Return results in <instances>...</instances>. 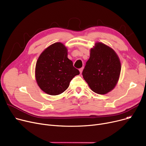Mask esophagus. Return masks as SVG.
Wrapping results in <instances>:
<instances>
[{"label": "esophagus", "mask_w": 146, "mask_h": 146, "mask_svg": "<svg viewBox=\"0 0 146 146\" xmlns=\"http://www.w3.org/2000/svg\"><path fill=\"white\" fill-rule=\"evenodd\" d=\"M83 70V67H82L81 68H80V69H79V71H80V73H82Z\"/></svg>", "instance_id": "esophagus-1"}]
</instances>
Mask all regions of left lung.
Returning a JSON list of instances; mask_svg holds the SVG:
<instances>
[{
  "mask_svg": "<svg viewBox=\"0 0 146 146\" xmlns=\"http://www.w3.org/2000/svg\"><path fill=\"white\" fill-rule=\"evenodd\" d=\"M121 66L117 53L102 42L91 48L82 75L94 92L104 95L110 92L118 81Z\"/></svg>",
  "mask_w": 146,
  "mask_h": 146,
  "instance_id": "8db88e82",
  "label": "left lung"
}]
</instances>
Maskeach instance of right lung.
Masks as SVG:
<instances>
[{
  "label": "right lung",
  "mask_w": 146,
  "mask_h": 146,
  "mask_svg": "<svg viewBox=\"0 0 146 146\" xmlns=\"http://www.w3.org/2000/svg\"><path fill=\"white\" fill-rule=\"evenodd\" d=\"M80 74L67 58V49L61 42H56L46 48L38 57L35 67L38 85L50 95L62 94L69 86L75 76Z\"/></svg>",
  "instance_id": "1"
}]
</instances>
